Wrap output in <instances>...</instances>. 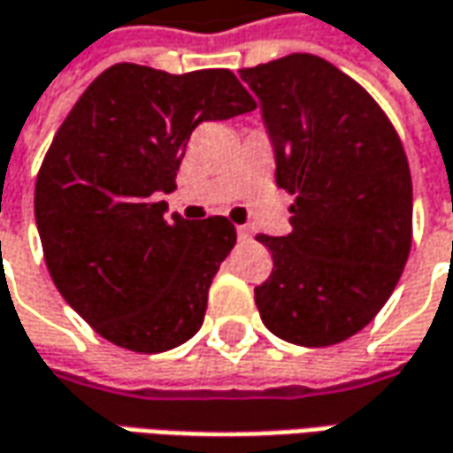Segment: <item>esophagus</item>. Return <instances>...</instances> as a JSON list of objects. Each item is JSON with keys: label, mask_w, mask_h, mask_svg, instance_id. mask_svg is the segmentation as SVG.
Masks as SVG:
<instances>
[{"label": "esophagus", "mask_w": 453, "mask_h": 453, "mask_svg": "<svg viewBox=\"0 0 453 453\" xmlns=\"http://www.w3.org/2000/svg\"><path fill=\"white\" fill-rule=\"evenodd\" d=\"M235 233H238V241H250V227L248 226H238L235 227Z\"/></svg>", "instance_id": "esophagus-1"}]
</instances>
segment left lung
I'll use <instances>...</instances> for the list:
<instances>
[{
    "mask_svg": "<svg viewBox=\"0 0 453 453\" xmlns=\"http://www.w3.org/2000/svg\"><path fill=\"white\" fill-rule=\"evenodd\" d=\"M241 80L263 104L275 185L296 196L288 235H256L273 256L260 319L296 346H334L376 319L409 260L406 152L381 104L323 57H280Z\"/></svg>",
    "mask_w": 453,
    "mask_h": 453,
    "instance_id": "left-lung-1",
    "label": "left lung"
}]
</instances>
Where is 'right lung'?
I'll use <instances>...</instances> for the list:
<instances>
[{
    "label": "right lung",
    "mask_w": 453,
    "mask_h": 453,
    "mask_svg": "<svg viewBox=\"0 0 453 453\" xmlns=\"http://www.w3.org/2000/svg\"><path fill=\"white\" fill-rule=\"evenodd\" d=\"M256 110L230 70H104L74 102L42 160L35 218L62 298L110 343L163 353L197 334L208 288L235 245L223 215L167 218L200 122Z\"/></svg>",
    "instance_id": "1"
}]
</instances>
